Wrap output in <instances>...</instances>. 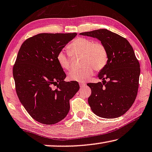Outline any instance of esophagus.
Listing matches in <instances>:
<instances>
[{"mask_svg": "<svg viewBox=\"0 0 152 152\" xmlns=\"http://www.w3.org/2000/svg\"><path fill=\"white\" fill-rule=\"evenodd\" d=\"M79 86H80L81 88H83V86H86V83L85 82H79Z\"/></svg>", "mask_w": 152, "mask_h": 152, "instance_id": "obj_1", "label": "esophagus"}]
</instances>
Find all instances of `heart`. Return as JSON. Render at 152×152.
Returning <instances> with one entry per match:
<instances>
[{
  "mask_svg": "<svg viewBox=\"0 0 152 152\" xmlns=\"http://www.w3.org/2000/svg\"><path fill=\"white\" fill-rule=\"evenodd\" d=\"M67 50L71 55H81L80 69H72L68 74L71 81H84L89 79L96 71H100L105 66L108 60L106 47L101 43L83 37L75 39L67 46ZM56 60L62 69L69 70L71 67L70 56L60 51L56 56Z\"/></svg>",
  "mask_w": 152,
  "mask_h": 152,
  "instance_id": "1",
  "label": "heart"
}]
</instances>
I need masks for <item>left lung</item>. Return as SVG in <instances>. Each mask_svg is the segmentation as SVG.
I'll return each instance as SVG.
<instances>
[{"mask_svg": "<svg viewBox=\"0 0 152 152\" xmlns=\"http://www.w3.org/2000/svg\"><path fill=\"white\" fill-rule=\"evenodd\" d=\"M81 35L96 38L106 47L107 64L99 73L102 82L89 83L92 90L88 103L96 115L116 118L129 109L139 88L140 64L129 42L107 29L81 32Z\"/></svg>", "mask_w": 152, "mask_h": 152, "instance_id": "left-lung-1", "label": "left lung"}]
</instances>
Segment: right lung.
Here are the masks:
<instances>
[{"instance_id":"right-lung-1","label":"right lung","mask_w":152,"mask_h":152,"mask_svg":"<svg viewBox=\"0 0 152 152\" xmlns=\"http://www.w3.org/2000/svg\"><path fill=\"white\" fill-rule=\"evenodd\" d=\"M77 35L41 33L22 43L13 68L15 90L21 103L34 120L47 125L63 120L69 100L79 89L77 81H64L66 74L56 60L58 53ZM56 85V90L51 89Z\"/></svg>"}]
</instances>
